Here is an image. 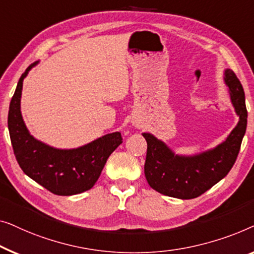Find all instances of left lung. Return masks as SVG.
<instances>
[{"label": "left lung", "mask_w": 254, "mask_h": 254, "mask_svg": "<svg viewBox=\"0 0 254 254\" xmlns=\"http://www.w3.org/2000/svg\"><path fill=\"white\" fill-rule=\"evenodd\" d=\"M224 81L239 121L216 147L195 155H178L153 134L142 133L147 141L145 176L155 191L178 199L197 198L219 183L233 168L248 126V110L244 90L233 70L224 71Z\"/></svg>", "instance_id": "1"}]
</instances>
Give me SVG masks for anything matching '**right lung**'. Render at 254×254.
<instances>
[{
	"label": "right lung",
	"mask_w": 254,
	"mask_h": 254,
	"mask_svg": "<svg viewBox=\"0 0 254 254\" xmlns=\"http://www.w3.org/2000/svg\"><path fill=\"white\" fill-rule=\"evenodd\" d=\"M38 62L25 70L9 106L8 127L19 167L28 177L57 195H72L93 188L109 155L122 144L121 132L102 135L90 144L59 149L35 139L25 126L20 112L23 80Z\"/></svg>",
	"instance_id": "add662e5"
}]
</instances>
